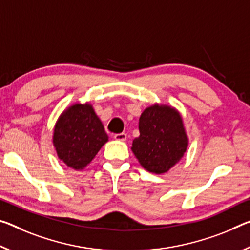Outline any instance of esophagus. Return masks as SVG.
<instances>
[{
	"instance_id": "esophagus-1",
	"label": "esophagus",
	"mask_w": 250,
	"mask_h": 250,
	"mask_svg": "<svg viewBox=\"0 0 250 250\" xmlns=\"http://www.w3.org/2000/svg\"><path fill=\"white\" fill-rule=\"evenodd\" d=\"M113 138L118 141H125L126 140V133L121 132V133H116L113 136Z\"/></svg>"
}]
</instances>
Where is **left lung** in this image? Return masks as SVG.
I'll return each mask as SVG.
<instances>
[{"label": "left lung", "instance_id": "8db88e82", "mask_svg": "<svg viewBox=\"0 0 250 250\" xmlns=\"http://www.w3.org/2000/svg\"><path fill=\"white\" fill-rule=\"evenodd\" d=\"M140 136L132 142V151L140 165L153 173H164L186 152L188 139L182 120L170 106L152 105L139 119Z\"/></svg>", "mask_w": 250, "mask_h": 250}]
</instances>
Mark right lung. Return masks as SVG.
<instances>
[{"label": "right lung", "mask_w": 250, "mask_h": 250, "mask_svg": "<svg viewBox=\"0 0 250 250\" xmlns=\"http://www.w3.org/2000/svg\"><path fill=\"white\" fill-rule=\"evenodd\" d=\"M108 141L100 119L90 104H74L55 125L53 144L58 157L73 169L90 164Z\"/></svg>", "instance_id": "right-lung-1"}]
</instances>
